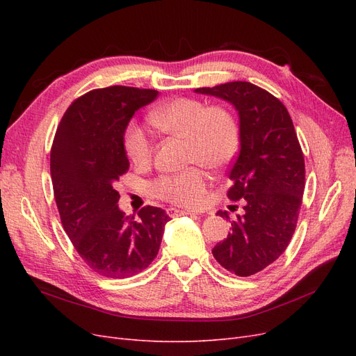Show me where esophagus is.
<instances>
[{
  "label": "esophagus",
  "instance_id": "34e87169",
  "mask_svg": "<svg viewBox=\"0 0 356 356\" xmlns=\"http://www.w3.org/2000/svg\"><path fill=\"white\" fill-rule=\"evenodd\" d=\"M166 213L169 215V217L175 218V217H179V215H186V213H191V212L182 211V209H177V208H168V209H166Z\"/></svg>",
  "mask_w": 356,
  "mask_h": 356
}]
</instances>
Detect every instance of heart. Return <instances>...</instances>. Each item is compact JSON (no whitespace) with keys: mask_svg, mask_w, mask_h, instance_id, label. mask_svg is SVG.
<instances>
[{"mask_svg":"<svg viewBox=\"0 0 356 356\" xmlns=\"http://www.w3.org/2000/svg\"><path fill=\"white\" fill-rule=\"evenodd\" d=\"M148 120L160 132L186 141V163L221 170L238 156L241 129L238 118L222 105H208L195 98H178L149 113ZM126 153L135 166L152 161L153 144L144 129L131 123L124 134ZM208 175L193 166L181 174L157 178L153 195L186 208H199L207 197Z\"/></svg>","mask_w":356,"mask_h":356,"instance_id":"heart-1","label":"heart"}]
</instances>
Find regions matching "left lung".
Wrapping results in <instances>:
<instances>
[{
    "label": "left lung",
    "mask_w": 356,
    "mask_h": 356,
    "mask_svg": "<svg viewBox=\"0 0 356 356\" xmlns=\"http://www.w3.org/2000/svg\"><path fill=\"white\" fill-rule=\"evenodd\" d=\"M195 92L229 101L239 113L241 149L227 197L242 199L245 212L212 254L229 272L251 276L277 260L293 238L306 184L305 156L288 110L272 93L248 81ZM217 215L230 220L225 211Z\"/></svg>",
    "instance_id": "left-lung-1"
}]
</instances>
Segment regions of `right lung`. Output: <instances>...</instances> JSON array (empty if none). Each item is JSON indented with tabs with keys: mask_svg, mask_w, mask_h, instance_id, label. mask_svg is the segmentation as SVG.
<instances>
[{
	"mask_svg": "<svg viewBox=\"0 0 356 356\" xmlns=\"http://www.w3.org/2000/svg\"><path fill=\"white\" fill-rule=\"evenodd\" d=\"M152 89H95L63 114L50 152V174L63 230L93 272L131 277L156 258L170 220L156 207L126 217L115 182L129 169L124 131L135 111L157 98Z\"/></svg>",
	"mask_w": 356,
	"mask_h": 356,
	"instance_id": "1",
	"label": "right lung"
}]
</instances>
